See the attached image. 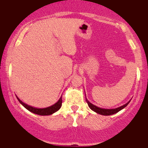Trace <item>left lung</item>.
<instances>
[{"instance_id":"8db88e82","label":"left lung","mask_w":148,"mask_h":148,"mask_svg":"<svg viewBox=\"0 0 148 148\" xmlns=\"http://www.w3.org/2000/svg\"><path fill=\"white\" fill-rule=\"evenodd\" d=\"M86 101H87V104H88V106L90 107V109H92V110L93 111H95V112L97 113V114H101V115H103V116H110V115H112V114H116L117 112H119V110H121V109H123L124 108H125L126 106L129 104V103L130 102V101L128 102V103H126L125 105H124V106H121V107H119V108H117L104 109V108H98V107H97V106H94L93 104L90 103V102L87 100V99H86Z\"/></svg>"}]
</instances>
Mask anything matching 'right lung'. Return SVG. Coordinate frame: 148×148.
Masks as SVG:
<instances>
[{
    "label": "right lung",
    "mask_w": 148,
    "mask_h": 148,
    "mask_svg": "<svg viewBox=\"0 0 148 148\" xmlns=\"http://www.w3.org/2000/svg\"><path fill=\"white\" fill-rule=\"evenodd\" d=\"M18 100L19 101V103L24 106V108L27 109L28 110L31 111V112L34 113L35 114H38V115H41V116H48L51 115V114H53V113L56 112L57 110H58L60 109V108L61 107V105H62V97H61V98L58 100V101L57 103H56L55 104L53 105V106H50V107L45 108H37L32 107V106H28V105L25 104V103H23L21 100H20L17 97Z\"/></svg>",
    "instance_id": "add662e5"
}]
</instances>
